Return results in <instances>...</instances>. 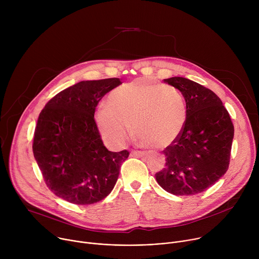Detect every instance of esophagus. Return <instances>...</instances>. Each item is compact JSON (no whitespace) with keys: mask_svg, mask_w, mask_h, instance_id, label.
<instances>
[{"mask_svg":"<svg viewBox=\"0 0 259 259\" xmlns=\"http://www.w3.org/2000/svg\"><path fill=\"white\" fill-rule=\"evenodd\" d=\"M132 157H142L145 155V152H141V151H132L130 154Z\"/></svg>","mask_w":259,"mask_h":259,"instance_id":"esophagus-1","label":"esophagus"}]
</instances>
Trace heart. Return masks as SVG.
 I'll return each instance as SVG.
<instances>
[{
  "mask_svg": "<svg viewBox=\"0 0 259 259\" xmlns=\"http://www.w3.org/2000/svg\"><path fill=\"white\" fill-rule=\"evenodd\" d=\"M186 118V102L177 89L142 79L115 89L107 106H100L95 113L102 137L115 146L125 142L132 124L143 143L168 146L180 135Z\"/></svg>",
  "mask_w": 259,
  "mask_h": 259,
  "instance_id": "obj_1",
  "label": "heart"
}]
</instances>
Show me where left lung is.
<instances>
[{
  "instance_id": "1",
  "label": "left lung",
  "mask_w": 259,
  "mask_h": 259,
  "mask_svg": "<svg viewBox=\"0 0 259 259\" xmlns=\"http://www.w3.org/2000/svg\"><path fill=\"white\" fill-rule=\"evenodd\" d=\"M164 82L181 92L187 119L180 135L163 151L166 167L156 173V179L172 195H197L228 171L234 125L223 101L210 89L182 77Z\"/></svg>"
}]
</instances>
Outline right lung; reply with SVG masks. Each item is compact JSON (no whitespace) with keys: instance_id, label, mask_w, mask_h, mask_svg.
<instances>
[{"instance_id":"obj_1","label":"right lung","mask_w":259,"mask_h":259,"mask_svg":"<svg viewBox=\"0 0 259 259\" xmlns=\"http://www.w3.org/2000/svg\"><path fill=\"white\" fill-rule=\"evenodd\" d=\"M118 78L82 81L50 99L40 113L32 152L49 190L77 205L103 200L113 191L128 151L104 146L94 120L99 100L121 85Z\"/></svg>"}]
</instances>
